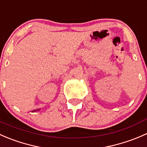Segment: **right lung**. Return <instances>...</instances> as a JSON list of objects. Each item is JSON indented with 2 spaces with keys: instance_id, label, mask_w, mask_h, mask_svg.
Segmentation results:
<instances>
[{
  "instance_id": "right-lung-1",
  "label": "right lung",
  "mask_w": 147,
  "mask_h": 147,
  "mask_svg": "<svg viewBox=\"0 0 147 147\" xmlns=\"http://www.w3.org/2000/svg\"><path fill=\"white\" fill-rule=\"evenodd\" d=\"M40 111V109H36V110H34L33 111Z\"/></svg>"
}]
</instances>
